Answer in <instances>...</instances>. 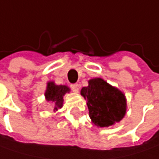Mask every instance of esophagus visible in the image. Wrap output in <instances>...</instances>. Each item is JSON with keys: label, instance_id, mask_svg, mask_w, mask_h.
<instances>
[{"label": "esophagus", "instance_id": "esophagus-1", "mask_svg": "<svg viewBox=\"0 0 159 159\" xmlns=\"http://www.w3.org/2000/svg\"><path fill=\"white\" fill-rule=\"evenodd\" d=\"M71 88L75 93H78L79 92V84H71Z\"/></svg>", "mask_w": 159, "mask_h": 159}]
</instances>
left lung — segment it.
I'll return each mask as SVG.
<instances>
[{"label":"left lung","instance_id":"8db88e82","mask_svg":"<svg viewBox=\"0 0 159 159\" xmlns=\"http://www.w3.org/2000/svg\"><path fill=\"white\" fill-rule=\"evenodd\" d=\"M86 101L91 121L98 127H107L120 122L126 113V98L121 90L107 81L96 77L81 89Z\"/></svg>","mask_w":159,"mask_h":159}]
</instances>
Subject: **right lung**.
Listing matches in <instances>:
<instances>
[{
  "label": "right lung",
  "instance_id": "1",
  "mask_svg": "<svg viewBox=\"0 0 159 159\" xmlns=\"http://www.w3.org/2000/svg\"><path fill=\"white\" fill-rule=\"evenodd\" d=\"M70 88L65 84H55L53 81L47 83L44 96L47 102H51L53 106V111H57L64 106V96L65 94L70 93Z\"/></svg>",
  "mask_w": 159,
  "mask_h": 159
}]
</instances>
